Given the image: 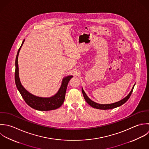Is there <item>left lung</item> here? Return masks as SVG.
I'll use <instances>...</instances> for the list:
<instances>
[{"mask_svg": "<svg viewBox=\"0 0 149 149\" xmlns=\"http://www.w3.org/2000/svg\"><path fill=\"white\" fill-rule=\"evenodd\" d=\"M135 85H134L133 88L132 90H131L130 93L127 95V96H126L125 98H124L123 100L119 101L118 102H116L115 103H113V104H100L98 103H96L94 101H93L92 100H91L88 97V95L86 94L85 92L84 91V89L82 88V91L85 100H86V101L87 102V103H88V104L90 105L91 107L94 108H96V109H104V110H106V109H113L115 108L116 107H118L121 106V105L124 104L130 97L132 92L134 89Z\"/></svg>", "mask_w": 149, "mask_h": 149, "instance_id": "left-lung-1", "label": "left lung"}]
</instances>
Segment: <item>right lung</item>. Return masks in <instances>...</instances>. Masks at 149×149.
Here are the masks:
<instances>
[{"mask_svg":"<svg viewBox=\"0 0 149 149\" xmlns=\"http://www.w3.org/2000/svg\"><path fill=\"white\" fill-rule=\"evenodd\" d=\"M25 40H24L20 48L17 52L16 59H15V85L21 94L22 98L26 102V103L31 108L42 111H47L54 110L59 108L61 106L64 102L65 99V95L67 89V86L68 82L72 78V76L70 75L63 78L61 83V85L60 88L58 93L51 97L44 98L35 96L31 94L25 89L22 85L19 78L18 72V57L21 48L22 47Z\"/></svg>","mask_w":149,"mask_h":149,"instance_id":"1","label":"right lung"}]
</instances>
